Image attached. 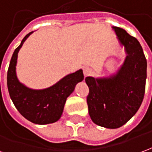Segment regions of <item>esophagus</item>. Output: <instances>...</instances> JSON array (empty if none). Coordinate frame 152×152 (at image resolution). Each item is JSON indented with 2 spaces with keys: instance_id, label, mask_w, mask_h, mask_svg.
I'll return each instance as SVG.
<instances>
[{
  "instance_id": "esophagus-1",
  "label": "esophagus",
  "mask_w": 152,
  "mask_h": 152,
  "mask_svg": "<svg viewBox=\"0 0 152 152\" xmlns=\"http://www.w3.org/2000/svg\"><path fill=\"white\" fill-rule=\"evenodd\" d=\"M83 72H84V76H85V77H86V76H89L92 75L93 70L91 69L90 67L86 66V67H85V68L83 69Z\"/></svg>"
}]
</instances>
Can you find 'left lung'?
<instances>
[{
  "instance_id": "8db88e82",
  "label": "left lung",
  "mask_w": 152,
  "mask_h": 152,
  "mask_svg": "<svg viewBox=\"0 0 152 152\" xmlns=\"http://www.w3.org/2000/svg\"><path fill=\"white\" fill-rule=\"evenodd\" d=\"M126 58L114 75L88 76L89 114L94 124L107 129L124 125L136 114L142 102L147 79V59L138 40L118 27H112Z\"/></svg>"
}]
</instances>
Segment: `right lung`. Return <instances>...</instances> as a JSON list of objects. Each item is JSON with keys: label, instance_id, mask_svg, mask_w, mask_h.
<instances>
[{"label": "right lung", "instance_id": "obj_1", "mask_svg": "<svg viewBox=\"0 0 152 152\" xmlns=\"http://www.w3.org/2000/svg\"><path fill=\"white\" fill-rule=\"evenodd\" d=\"M26 35L12 55L7 72V86L10 99L19 113L34 124H47L60 119L67 97L77 83L84 80L81 69L64 76L59 81L44 89H32L19 82L16 75L18 53L27 38Z\"/></svg>", "mask_w": 152, "mask_h": 152}]
</instances>
